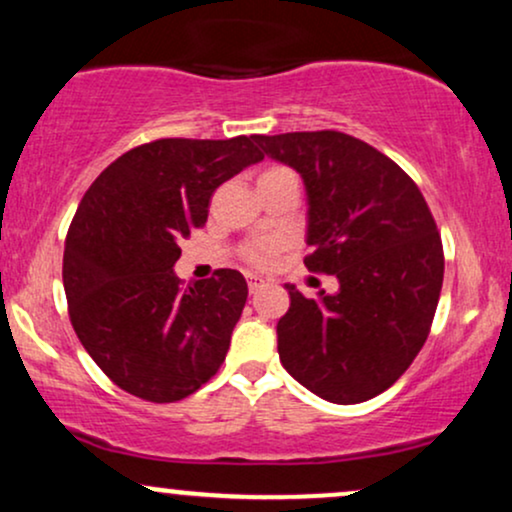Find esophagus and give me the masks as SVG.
<instances>
[{
	"label": "esophagus",
	"mask_w": 512,
	"mask_h": 512,
	"mask_svg": "<svg viewBox=\"0 0 512 512\" xmlns=\"http://www.w3.org/2000/svg\"><path fill=\"white\" fill-rule=\"evenodd\" d=\"M262 284H264V281L260 279V276H248V289H250V293L260 291Z\"/></svg>",
	"instance_id": "esophagus-1"
}]
</instances>
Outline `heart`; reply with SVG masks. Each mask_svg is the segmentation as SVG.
<instances>
[{"instance_id": "1", "label": "heart", "mask_w": 512, "mask_h": 512, "mask_svg": "<svg viewBox=\"0 0 512 512\" xmlns=\"http://www.w3.org/2000/svg\"><path fill=\"white\" fill-rule=\"evenodd\" d=\"M274 170H279V168H274ZM279 248L281 245L276 243V240H260V243H252L245 248V260L252 264H267L269 260H272V255L279 252Z\"/></svg>"}]
</instances>
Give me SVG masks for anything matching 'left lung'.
<instances>
[{
	"label": "left lung",
	"mask_w": 512,
	"mask_h": 512,
	"mask_svg": "<svg viewBox=\"0 0 512 512\" xmlns=\"http://www.w3.org/2000/svg\"><path fill=\"white\" fill-rule=\"evenodd\" d=\"M252 139L303 178L305 267L339 281L317 298L286 284L281 363L327 402H366L411 366L431 330L445 269L436 221L414 180L361 139L332 129Z\"/></svg>",
	"instance_id": "1"
}]
</instances>
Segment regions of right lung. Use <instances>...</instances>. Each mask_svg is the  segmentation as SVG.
Segmentation results:
<instances>
[{"label": "right lung", "mask_w": 512, "mask_h": 512, "mask_svg": "<svg viewBox=\"0 0 512 512\" xmlns=\"http://www.w3.org/2000/svg\"><path fill=\"white\" fill-rule=\"evenodd\" d=\"M262 158L252 137L158 139L110 163L81 199L64 243L69 317L129 395L178 402L221 368L248 284L216 269L185 286L173 267L216 187Z\"/></svg>", "instance_id": "right-lung-1"}]
</instances>
